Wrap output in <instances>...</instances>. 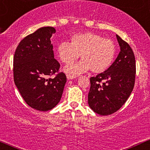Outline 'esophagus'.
Returning a JSON list of instances; mask_svg holds the SVG:
<instances>
[{
  "mask_svg": "<svg viewBox=\"0 0 150 150\" xmlns=\"http://www.w3.org/2000/svg\"><path fill=\"white\" fill-rule=\"evenodd\" d=\"M66 76H67V78H68V80H72V79H74V78H75V77H76V76H75V75H69V74H68Z\"/></svg>",
  "mask_w": 150,
  "mask_h": 150,
  "instance_id": "1",
  "label": "esophagus"
}]
</instances>
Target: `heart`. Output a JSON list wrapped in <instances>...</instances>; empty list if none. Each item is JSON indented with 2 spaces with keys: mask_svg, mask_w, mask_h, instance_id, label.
I'll use <instances>...</instances> for the list:
<instances>
[{
  "mask_svg": "<svg viewBox=\"0 0 150 150\" xmlns=\"http://www.w3.org/2000/svg\"><path fill=\"white\" fill-rule=\"evenodd\" d=\"M70 41V44L63 42L58 45L59 59L65 64H71L80 54L82 60L65 67L66 73L78 75L91 69L93 73H101L109 68L114 59L116 46L111 39L92 32H85L74 34Z\"/></svg>",
  "mask_w": 150,
  "mask_h": 150,
  "instance_id": "b5f03b06",
  "label": "heart"
}]
</instances>
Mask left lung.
Instances as JSON below:
<instances>
[{
  "instance_id": "left-lung-1",
  "label": "left lung",
  "mask_w": 150,
  "mask_h": 150,
  "mask_svg": "<svg viewBox=\"0 0 150 150\" xmlns=\"http://www.w3.org/2000/svg\"><path fill=\"white\" fill-rule=\"evenodd\" d=\"M120 51L112 65L104 73L90 78L88 104L101 116L120 109L130 97L135 80L136 65L130 45L116 34Z\"/></svg>"
}]
</instances>
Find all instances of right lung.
I'll return each instance as SVG.
<instances>
[{
  "label": "right lung",
  "mask_w": 150,
  "mask_h": 150,
  "mask_svg": "<svg viewBox=\"0 0 150 150\" xmlns=\"http://www.w3.org/2000/svg\"><path fill=\"white\" fill-rule=\"evenodd\" d=\"M56 30L39 28L20 42L13 58V75L17 88L30 107L40 111L52 109L61 100L67 78L58 73L51 42ZM58 74L54 79L48 76Z\"/></svg>",
  "instance_id": "1"
}]
</instances>
